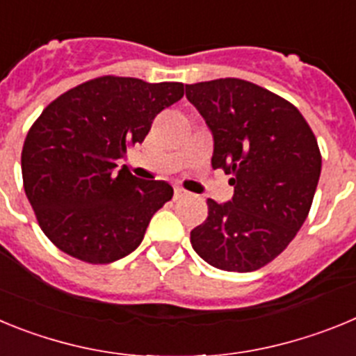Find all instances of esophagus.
<instances>
[{
	"label": "esophagus",
	"mask_w": 356,
	"mask_h": 356,
	"mask_svg": "<svg viewBox=\"0 0 356 356\" xmlns=\"http://www.w3.org/2000/svg\"><path fill=\"white\" fill-rule=\"evenodd\" d=\"M185 196V191L180 187H175V193H172V200H180V197Z\"/></svg>",
	"instance_id": "esophagus-1"
}]
</instances>
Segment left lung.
<instances>
[{
  "mask_svg": "<svg viewBox=\"0 0 356 356\" xmlns=\"http://www.w3.org/2000/svg\"><path fill=\"white\" fill-rule=\"evenodd\" d=\"M187 99L213 134L212 168L232 175L234 197L209 200L191 232L201 259L250 273L278 257L307 219L321 175L312 128L292 103L238 78L185 85Z\"/></svg>",
  "mask_w": 356,
  "mask_h": 356,
  "instance_id": "1",
  "label": "left lung"
}]
</instances>
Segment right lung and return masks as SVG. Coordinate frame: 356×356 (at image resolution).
<instances>
[{
    "label": "right lung",
    "mask_w": 356,
    "mask_h": 356,
    "mask_svg": "<svg viewBox=\"0 0 356 356\" xmlns=\"http://www.w3.org/2000/svg\"><path fill=\"white\" fill-rule=\"evenodd\" d=\"M181 97L178 81L106 74L42 110L24 139L21 171L37 222L58 250L87 264H110L137 250L172 187L139 180L127 165L115 171V162Z\"/></svg>",
    "instance_id": "obj_1"
}]
</instances>
